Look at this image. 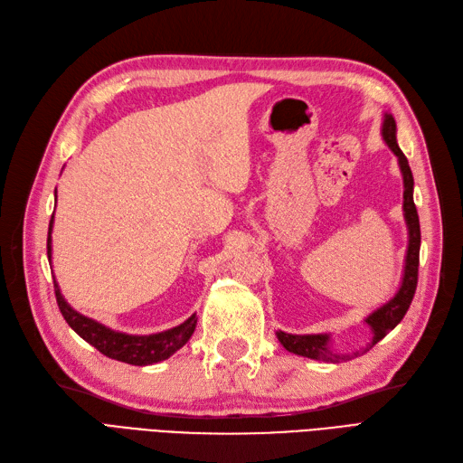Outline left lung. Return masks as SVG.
Returning <instances> with one entry per match:
<instances>
[{"instance_id":"1","label":"left lung","mask_w":463,"mask_h":463,"mask_svg":"<svg viewBox=\"0 0 463 463\" xmlns=\"http://www.w3.org/2000/svg\"><path fill=\"white\" fill-rule=\"evenodd\" d=\"M396 119L392 118L390 111H384L383 116V128L381 135L386 146L394 152L398 158V165L403 179V220L405 226H408V250H405V260H403V272L400 279V288L396 289L394 296H392L384 305L378 307L373 313L365 317V325L371 328L373 338L367 345H363L352 354H342L332 349V334L330 332H320V334H288L284 330H276V338L279 340L289 354H296L301 357H309L315 361H325V363H340L349 361L354 357H359L369 349L381 342L384 335L394 330L403 315L408 313L413 293L417 288V269H419V247H421V230H419V216L417 208L413 203V175L410 170L408 158L403 156V152L398 146L396 141Z\"/></svg>"}]
</instances>
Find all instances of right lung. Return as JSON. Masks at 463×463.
I'll return each instance as SVG.
<instances>
[{
  "instance_id": "add662e5",
  "label": "right lung",
  "mask_w": 463,
  "mask_h": 463,
  "mask_svg": "<svg viewBox=\"0 0 463 463\" xmlns=\"http://www.w3.org/2000/svg\"><path fill=\"white\" fill-rule=\"evenodd\" d=\"M58 197V194H55ZM52 230H53V216L50 220V230H48V260L52 262ZM53 288H55V299H58L60 311L67 325L71 326L82 340L94 345L98 352L104 354L109 359L129 363V365H154V363H160L167 357H172L177 349L184 347L194 332L197 326V315H191L187 320L181 322V325L156 332V334H128V332H118L109 328L102 322H98L90 317H85L82 313L75 311L71 305H69L63 298L60 289V284L55 282L53 278Z\"/></svg>"
}]
</instances>
